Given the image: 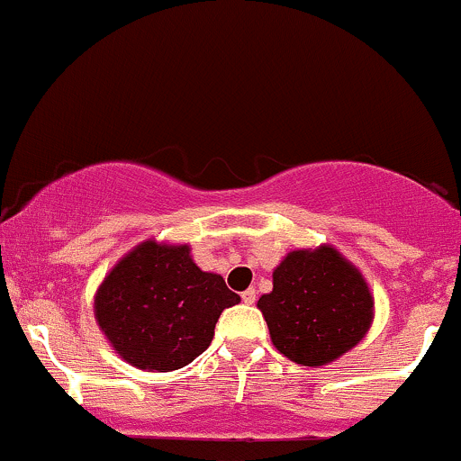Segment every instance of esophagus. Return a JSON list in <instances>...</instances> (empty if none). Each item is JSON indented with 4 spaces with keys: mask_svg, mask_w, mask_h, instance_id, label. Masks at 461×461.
Listing matches in <instances>:
<instances>
[{
    "mask_svg": "<svg viewBox=\"0 0 461 461\" xmlns=\"http://www.w3.org/2000/svg\"><path fill=\"white\" fill-rule=\"evenodd\" d=\"M241 301H244L246 305H252L257 301V290L255 288H249L246 292H241Z\"/></svg>",
    "mask_w": 461,
    "mask_h": 461,
    "instance_id": "esophagus-1",
    "label": "esophagus"
}]
</instances>
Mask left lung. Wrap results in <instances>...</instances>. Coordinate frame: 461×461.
Listing matches in <instances>:
<instances>
[{
    "label": "left lung",
    "instance_id": "obj_1",
    "mask_svg": "<svg viewBox=\"0 0 461 461\" xmlns=\"http://www.w3.org/2000/svg\"><path fill=\"white\" fill-rule=\"evenodd\" d=\"M272 345L305 367L328 365L363 340L374 296L358 268L331 246L292 250L272 272V292L257 301Z\"/></svg>",
    "mask_w": 461,
    "mask_h": 461
}]
</instances>
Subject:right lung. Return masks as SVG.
Returning a JSON list of instances; mask_svg holds the SVG:
<instances>
[{
  "label": "right lung",
  "mask_w": 461,
  "mask_h": 461,
  "mask_svg": "<svg viewBox=\"0 0 461 461\" xmlns=\"http://www.w3.org/2000/svg\"><path fill=\"white\" fill-rule=\"evenodd\" d=\"M240 301L220 275L197 268L186 244L147 240L98 285L94 316L133 367L173 371L209 348L220 314Z\"/></svg>",
  "instance_id": "1"
}]
</instances>
